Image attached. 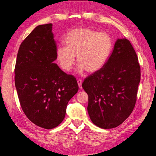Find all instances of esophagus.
<instances>
[{"mask_svg":"<svg viewBox=\"0 0 156 156\" xmlns=\"http://www.w3.org/2000/svg\"><path fill=\"white\" fill-rule=\"evenodd\" d=\"M77 83H78V85H79V88H82V80L78 79L77 80Z\"/></svg>","mask_w":156,"mask_h":156,"instance_id":"esophagus-1","label":"esophagus"}]
</instances>
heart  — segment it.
I'll return each mask as SVG.
<instances>
[{
	"instance_id": "b5f03b06",
	"label": "heart",
	"mask_w": 156,
	"mask_h": 156,
	"mask_svg": "<svg viewBox=\"0 0 156 156\" xmlns=\"http://www.w3.org/2000/svg\"><path fill=\"white\" fill-rule=\"evenodd\" d=\"M64 44L65 46L56 49V56L65 72L72 69L76 55L79 72H98L107 63L112 49V41L107 33L88 28L71 30L65 36Z\"/></svg>"
}]
</instances>
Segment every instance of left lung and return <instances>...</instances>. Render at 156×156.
I'll return each instance as SVG.
<instances>
[{
    "label": "left lung",
    "instance_id": "left-lung-1",
    "mask_svg": "<svg viewBox=\"0 0 156 156\" xmlns=\"http://www.w3.org/2000/svg\"><path fill=\"white\" fill-rule=\"evenodd\" d=\"M140 80L138 57L130 41L118 39L107 63L82 84L88 95L87 110L93 123L114 128L133 111Z\"/></svg>",
    "mask_w": 156,
    "mask_h": 156
}]
</instances>
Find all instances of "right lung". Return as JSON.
Returning <instances> with one entry per match:
<instances>
[{"label":"right lung","instance_id":"add662e5","mask_svg":"<svg viewBox=\"0 0 156 156\" xmlns=\"http://www.w3.org/2000/svg\"><path fill=\"white\" fill-rule=\"evenodd\" d=\"M51 23L37 26L23 40L15 67V85L22 109L32 123L53 129L64 119L68 101L79 90L72 75L56 60Z\"/></svg>","mask_w":156,"mask_h":156}]
</instances>
